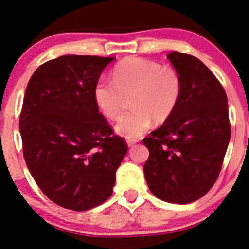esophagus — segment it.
Wrapping results in <instances>:
<instances>
[{"mask_svg": "<svg viewBox=\"0 0 249 249\" xmlns=\"http://www.w3.org/2000/svg\"><path fill=\"white\" fill-rule=\"evenodd\" d=\"M137 140H127V144H128V147H134L135 145V143H137Z\"/></svg>", "mask_w": 249, "mask_h": 249, "instance_id": "34e87169", "label": "esophagus"}]
</instances>
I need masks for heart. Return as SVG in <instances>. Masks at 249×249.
I'll list each match as a JSON object with an SVG mask.
<instances>
[{
  "mask_svg": "<svg viewBox=\"0 0 249 249\" xmlns=\"http://www.w3.org/2000/svg\"><path fill=\"white\" fill-rule=\"evenodd\" d=\"M182 94V78L177 69L143 58H125L116 65L112 82H97L93 98L109 119L121 114L127 99L132 109L118 119L116 131L127 139L141 137L156 124L166 122Z\"/></svg>",
  "mask_w": 249,
  "mask_h": 249,
  "instance_id": "1",
  "label": "heart"
}]
</instances>
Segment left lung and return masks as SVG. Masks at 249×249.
Wrapping results in <instances>:
<instances>
[{
	"mask_svg": "<svg viewBox=\"0 0 249 249\" xmlns=\"http://www.w3.org/2000/svg\"><path fill=\"white\" fill-rule=\"evenodd\" d=\"M182 78L173 115L142 142L149 149L143 166L150 191L159 199L189 204L216 182L231 137L223 86L199 59L178 51L167 55Z\"/></svg>",
	"mask_w": 249,
	"mask_h": 249,
	"instance_id": "obj_1",
	"label": "left lung"
}]
</instances>
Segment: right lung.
Returning <instances> with one entry per match:
<instances>
[{
	"label": "right lung",
	"mask_w": 249,
	"mask_h": 249,
	"mask_svg": "<svg viewBox=\"0 0 249 249\" xmlns=\"http://www.w3.org/2000/svg\"><path fill=\"white\" fill-rule=\"evenodd\" d=\"M114 59L61 55L39 66L26 89L19 118L25 161L43 194L68 210L105 203L128 150L93 98Z\"/></svg>",
	"instance_id": "add662e5"
}]
</instances>
